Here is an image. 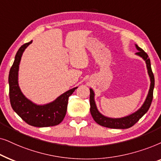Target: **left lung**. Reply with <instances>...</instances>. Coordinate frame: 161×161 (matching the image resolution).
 <instances>
[{
    "mask_svg": "<svg viewBox=\"0 0 161 161\" xmlns=\"http://www.w3.org/2000/svg\"><path fill=\"white\" fill-rule=\"evenodd\" d=\"M136 47L138 51L136 53V54L140 56L141 57H142L145 60L146 64H147L148 74L150 77L151 84L147 98H146L145 102L143 104V105L141 106V108L138 110H137L136 112L126 117L119 118V119H113V118L104 116V115L101 114L98 112V109L96 108L95 100H94L93 91L91 88L90 89V92H91V94H90L91 109H90V110H91V115L96 123L101 126H103V127L113 128V129H127V128L132 127L135 124L137 123L139 121V119L147 112L148 110L150 108L153 98V90L154 87H155V77H154V74L151 68L150 59L149 58V56L147 55V53L142 48H141L137 45H136Z\"/></svg>",
    "mask_w": 161,
    "mask_h": 161,
    "instance_id": "left-lung-1",
    "label": "left lung"
}]
</instances>
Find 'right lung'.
<instances>
[{
	"mask_svg": "<svg viewBox=\"0 0 161 161\" xmlns=\"http://www.w3.org/2000/svg\"><path fill=\"white\" fill-rule=\"evenodd\" d=\"M31 42L32 40L23 44L18 49L13 65L11 67L8 74L11 106L23 121L33 127H46L58 125L65 116L68 98L77 87L66 91L53 102L44 105H37L28 99L19 87L18 70L23 51Z\"/></svg>",
	"mask_w": 161,
	"mask_h": 161,
	"instance_id": "add662e5",
	"label": "right lung"
}]
</instances>
